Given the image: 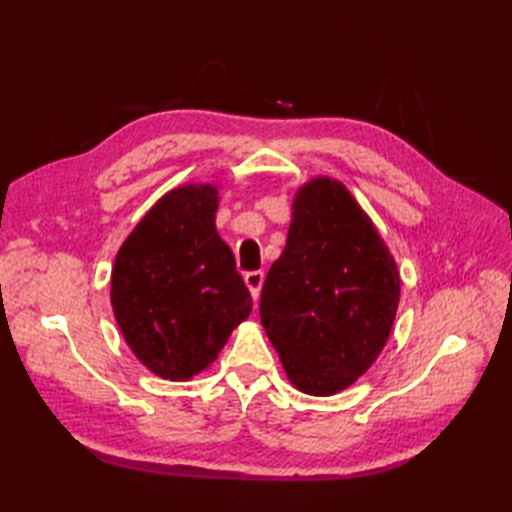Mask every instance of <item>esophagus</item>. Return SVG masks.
<instances>
[{"mask_svg": "<svg viewBox=\"0 0 512 512\" xmlns=\"http://www.w3.org/2000/svg\"><path fill=\"white\" fill-rule=\"evenodd\" d=\"M244 281H246V286L250 290V297L257 301L259 299V292H262L264 273H262V270H253V273H246L244 275Z\"/></svg>", "mask_w": 512, "mask_h": 512, "instance_id": "obj_1", "label": "esophagus"}]
</instances>
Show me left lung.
<instances>
[{"label": "left lung", "mask_w": 512, "mask_h": 512, "mask_svg": "<svg viewBox=\"0 0 512 512\" xmlns=\"http://www.w3.org/2000/svg\"><path fill=\"white\" fill-rule=\"evenodd\" d=\"M398 301V266L354 195L325 176L303 184L259 299L290 383L310 396L350 387L383 352Z\"/></svg>", "instance_id": "8db88e82"}]
</instances>
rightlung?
Returning <instances> with one entry per match:
<instances>
[{"label": "right lung", "instance_id": "obj_1", "mask_svg": "<svg viewBox=\"0 0 512 512\" xmlns=\"http://www.w3.org/2000/svg\"><path fill=\"white\" fill-rule=\"evenodd\" d=\"M215 184L162 195L118 248L112 310L123 339L156 376L189 380L248 319L253 299L215 228Z\"/></svg>", "mask_w": 512, "mask_h": 512}]
</instances>
